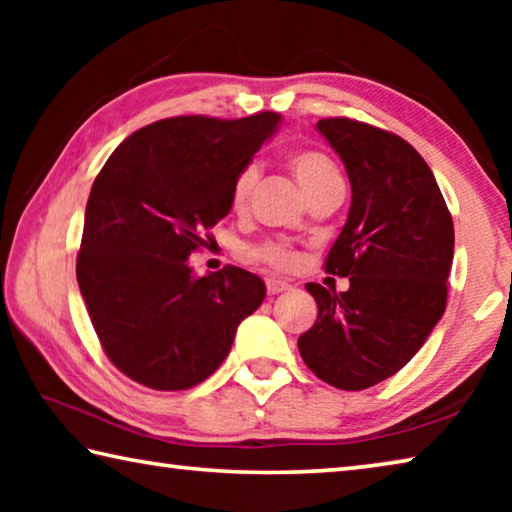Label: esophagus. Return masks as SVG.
<instances>
[{
    "label": "esophagus",
    "mask_w": 512,
    "mask_h": 512,
    "mask_svg": "<svg viewBox=\"0 0 512 512\" xmlns=\"http://www.w3.org/2000/svg\"><path fill=\"white\" fill-rule=\"evenodd\" d=\"M291 284L289 282H282V280H275V277H268L266 280V291L268 296H275V293H282V291H289Z\"/></svg>",
    "instance_id": "1"
}]
</instances>
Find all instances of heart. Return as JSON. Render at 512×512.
<instances>
[{
    "label": "heart",
    "instance_id": "obj_1",
    "mask_svg": "<svg viewBox=\"0 0 512 512\" xmlns=\"http://www.w3.org/2000/svg\"><path fill=\"white\" fill-rule=\"evenodd\" d=\"M287 164L309 198L325 192L329 187L341 185V173L336 169V164L329 160L325 153H320L316 149L291 151L287 155ZM257 178V164H248V167L237 173L235 185H232V207H235V210H241V207L248 203ZM248 255L257 259V262L273 266L275 271H291V268H296L298 264V253L289 244H284V241H264V244L250 248Z\"/></svg>",
    "mask_w": 512,
    "mask_h": 512
}]
</instances>
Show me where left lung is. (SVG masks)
Segmentation results:
<instances>
[{
    "mask_svg": "<svg viewBox=\"0 0 512 512\" xmlns=\"http://www.w3.org/2000/svg\"><path fill=\"white\" fill-rule=\"evenodd\" d=\"M316 128L352 187L348 221L325 259L350 289L307 284L318 318L298 350L329 386L363 391L402 370L443 318L454 221L429 164L400 135L348 117Z\"/></svg>",
    "mask_w": 512,
    "mask_h": 512,
    "instance_id": "obj_1",
    "label": "left lung"
}]
</instances>
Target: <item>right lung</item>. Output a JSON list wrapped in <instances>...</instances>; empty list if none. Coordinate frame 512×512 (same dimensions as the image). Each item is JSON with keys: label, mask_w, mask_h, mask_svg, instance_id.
<instances>
[{"label": "right lung", "mask_w": 512, "mask_h": 512, "mask_svg": "<svg viewBox=\"0 0 512 512\" xmlns=\"http://www.w3.org/2000/svg\"><path fill=\"white\" fill-rule=\"evenodd\" d=\"M280 124L169 117L126 137L85 207L76 280L106 357L155 391L201 384L262 305V277L239 266L194 275L187 257L232 207V185Z\"/></svg>", "instance_id": "right-lung-1"}]
</instances>
